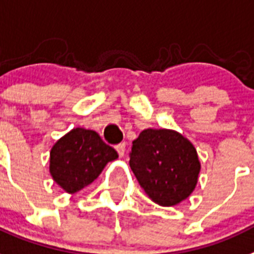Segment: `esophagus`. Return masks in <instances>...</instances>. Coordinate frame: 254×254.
<instances>
[{"label":"esophagus","mask_w":254,"mask_h":254,"mask_svg":"<svg viewBox=\"0 0 254 254\" xmlns=\"http://www.w3.org/2000/svg\"><path fill=\"white\" fill-rule=\"evenodd\" d=\"M115 149H117V152H118L119 157H123L126 152V144L125 142H121V144H118V145L115 146Z\"/></svg>","instance_id":"obj_1"}]
</instances>
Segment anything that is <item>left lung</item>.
Masks as SVG:
<instances>
[{"label":"left lung","mask_w":254,"mask_h":254,"mask_svg":"<svg viewBox=\"0 0 254 254\" xmlns=\"http://www.w3.org/2000/svg\"><path fill=\"white\" fill-rule=\"evenodd\" d=\"M129 166L146 194L173 206L193 192L200 173L194 146L173 129L148 128L132 141Z\"/></svg>","instance_id":"left-lung-1"}]
</instances>
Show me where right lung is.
<instances>
[{
	"label": "right lung",
	"mask_w": 254,
	"mask_h": 254,
	"mask_svg": "<svg viewBox=\"0 0 254 254\" xmlns=\"http://www.w3.org/2000/svg\"><path fill=\"white\" fill-rule=\"evenodd\" d=\"M118 158L96 131L71 129L50 150V174L54 182L68 193H75L91 184L106 163Z\"/></svg>",
	"instance_id": "obj_1"
}]
</instances>
